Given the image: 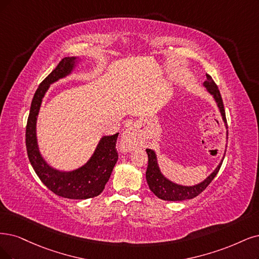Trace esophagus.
Instances as JSON below:
<instances>
[{
    "instance_id": "1",
    "label": "esophagus",
    "mask_w": 259,
    "mask_h": 259,
    "mask_svg": "<svg viewBox=\"0 0 259 259\" xmlns=\"http://www.w3.org/2000/svg\"><path fill=\"white\" fill-rule=\"evenodd\" d=\"M142 144V138L140 135L139 126L137 123L131 124L123 131L120 138V148L122 152L132 151Z\"/></svg>"
}]
</instances>
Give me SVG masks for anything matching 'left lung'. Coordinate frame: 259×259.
Here are the masks:
<instances>
[{
	"label": "left lung",
	"mask_w": 259,
	"mask_h": 259,
	"mask_svg": "<svg viewBox=\"0 0 259 259\" xmlns=\"http://www.w3.org/2000/svg\"><path fill=\"white\" fill-rule=\"evenodd\" d=\"M207 76V81L203 83L204 88H206L207 92L212 96L220 113H221L222 119L225 123V127L227 128V121L225 117V111H224V105L222 101L221 94H220V91L218 89L217 84L213 82L211 79V76L209 74H206ZM226 136H228V132H226ZM147 156H148V166L146 170V180L147 184L149 186V189L151 190V192L154 193L157 197L163 199V200H171V202H177V200H186V199H191L197 196L199 193H202L203 191L209 186V184L211 183L215 175L218 174V171L222 165V162L224 157L222 158L221 162H220L219 165L215 167V169L210 174L205 180H203L202 183H199L194 186H183V185H178L173 183V181L167 179L159 167L158 164V159L155 150L146 149Z\"/></svg>",
	"instance_id": "8db88e82"
}]
</instances>
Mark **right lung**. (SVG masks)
<instances>
[{
  "instance_id": "1",
  "label": "right lung",
  "mask_w": 259,
  "mask_h": 259,
  "mask_svg": "<svg viewBox=\"0 0 259 259\" xmlns=\"http://www.w3.org/2000/svg\"><path fill=\"white\" fill-rule=\"evenodd\" d=\"M79 62H81V59L76 56L65 57L39 84L32 100L25 132L28 160L37 176L53 193L70 199H88L98 196L109 181L118 159L116 151L118 133L103 136L91 159L84 165L72 170H60L52 167L40 154L37 142L36 123L42 98L50 85L70 75Z\"/></svg>"
}]
</instances>
